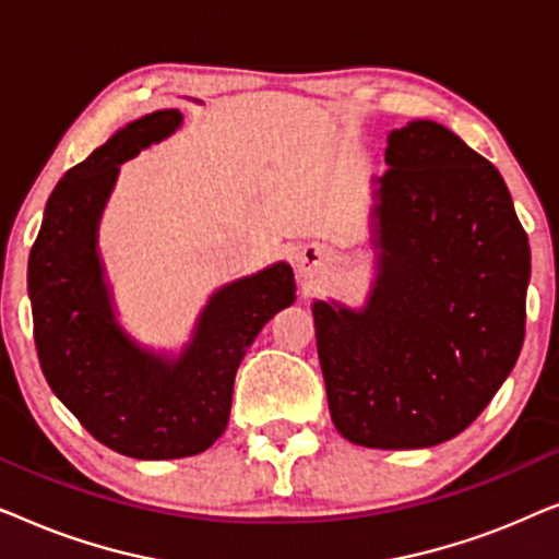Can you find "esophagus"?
Returning a JSON list of instances; mask_svg holds the SVG:
<instances>
[{
	"label": "esophagus",
	"mask_w": 559,
	"mask_h": 559,
	"mask_svg": "<svg viewBox=\"0 0 559 559\" xmlns=\"http://www.w3.org/2000/svg\"><path fill=\"white\" fill-rule=\"evenodd\" d=\"M320 264H323V251L320 249H305L302 254L297 257V270H300L302 277H312Z\"/></svg>",
	"instance_id": "1"
}]
</instances>
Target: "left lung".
I'll return each instance as SVG.
<instances>
[{"label": "left lung", "mask_w": 559, "mask_h": 559, "mask_svg": "<svg viewBox=\"0 0 559 559\" xmlns=\"http://www.w3.org/2000/svg\"><path fill=\"white\" fill-rule=\"evenodd\" d=\"M373 180L377 280L361 310L312 302L335 430L364 448L463 432L524 343L530 241L501 173L438 121L386 136Z\"/></svg>", "instance_id": "left-lung-1"}]
</instances>
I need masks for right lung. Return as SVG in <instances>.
Returning a JSON list of instances; mask_svg holds the SVG:
<instances>
[{
	"mask_svg": "<svg viewBox=\"0 0 559 559\" xmlns=\"http://www.w3.org/2000/svg\"><path fill=\"white\" fill-rule=\"evenodd\" d=\"M180 124L178 109L152 111L71 167L48 198L27 264L45 379L98 442L136 461L209 450L228 425L243 354L266 320L295 302L293 270L277 262L213 293L180 356L142 348L119 325L98 221L119 165Z\"/></svg>",
	"mask_w": 559,
	"mask_h": 559,
	"instance_id": "add662e5",
	"label": "right lung"
}]
</instances>
